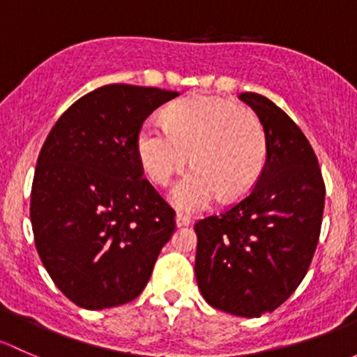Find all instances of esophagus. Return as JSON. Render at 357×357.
<instances>
[{
    "label": "esophagus",
    "mask_w": 357,
    "mask_h": 357,
    "mask_svg": "<svg viewBox=\"0 0 357 357\" xmlns=\"http://www.w3.org/2000/svg\"><path fill=\"white\" fill-rule=\"evenodd\" d=\"M190 222H192L190 216L183 215V213H177V216H175V223H177V227H187L190 225Z\"/></svg>",
    "instance_id": "esophagus-1"
}]
</instances>
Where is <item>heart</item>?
<instances>
[{"label": "heart", "instance_id": "b5f03b06", "mask_svg": "<svg viewBox=\"0 0 357 357\" xmlns=\"http://www.w3.org/2000/svg\"><path fill=\"white\" fill-rule=\"evenodd\" d=\"M137 154L146 175L165 185L185 163L192 170L172 189L183 211H197L220 196L234 201L258 182L268 154L259 116L235 102L213 96H189L168 109V122L149 119L137 135Z\"/></svg>", "mask_w": 357, "mask_h": 357}]
</instances>
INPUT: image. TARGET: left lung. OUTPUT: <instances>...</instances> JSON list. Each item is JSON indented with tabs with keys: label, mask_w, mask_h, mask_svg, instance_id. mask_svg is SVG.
I'll return each mask as SVG.
<instances>
[{
	"label": "left lung",
	"mask_w": 357,
	"mask_h": 357,
	"mask_svg": "<svg viewBox=\"0 0 357 357\" xmlns=\"http://www.w3.org/2000/svg\"><path fill=\"white\" fill-rule=\"evenodd\" d=\"M238 99L266 130V163L244 199L194 225V271L206 303L259 318L306 277L321 229L325 182L310 141L284 109L256 93Z\"/></svg>",
	"instance_id": "1"
}]
</instances>
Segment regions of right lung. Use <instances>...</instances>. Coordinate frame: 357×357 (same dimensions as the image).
Masks as SVG:
<instances>
[{
  "label": "right lung",
  "mask_w": 357,
  "mask_h": 357,
  "mask_svg": "<svg viewBox=\"0 0 357 357\" xmlns=\"http://www.w3.org/2000/svg\"><path fill=\"white\" fill-rule=\"evenodd\" d=\"M175 91L109 84L77 99L38 158L36 249L54 285L84 310L130 303L175 230V211L142 174L137 135Z\"/></svg>",
  "instance_id": "right-lung-1"
}]
</instances>
